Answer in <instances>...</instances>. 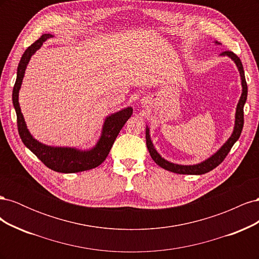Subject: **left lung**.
<instances>
[{
    "label": "left lung",
    "instance_id": "8db88e82",
    "mask_svg": "<svg viewBox=\"0 0 259 259\" xmlns=\"http://www.w3.org/2000/svg\"><path fill=\"white\" fill-rule=\"evenodd\" d=\"M216 44H221L219 42H215ZM222 55H227L229 56L234 62L240 71V75H241V81H242V95L240 97L239 104L237 106V112H236V124H234V130L232 135L230 136V138L227 140L226 144L219 149V150L214 154L211 155L209 159L203 161L202 163L195 164V165H178V164H174L170 163L166 160H164L162 156L156 152V150L154 149L151 139H150V135H149V128H146V144H147V148L149 150V153H150L152 160L158 164L159 166L163 167L164 169L173 171V173L176 174H187V175H202L205 174L207 171H210L211 169H214L215 167H217L219 164H221L225 158L227 156V154L229 153V151L231 150L232 146L234 145V143L237 142L239 139L241 132L243 128V124H244V111H243V107H244V104L247 98V84L245 81V75H244V70H243V66L242 62L240 60V58L237 56L236 54L230 52V51H226L223 52Z\"/></svg>",
    "mask_w": 259,
    "mask_h": 259
}]
</instances>
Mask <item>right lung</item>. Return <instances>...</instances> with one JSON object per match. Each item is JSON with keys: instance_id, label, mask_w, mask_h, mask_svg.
Returning a JSON list of instances; mask_svg holds the SVG:
<instances>
[{"instance_id": "add662e5", "label": "right lung", "mask_w": 259, "mask_h": 259, "mask_svg": "<svg viewBox=\"0 0 259 259\" xmlns=\"http://www.w3.org/2000/svg\"><path fill=\"white\" fill-rule=\"evenodd\" d=\"M52 37L45 33L23 53L17 69V79L13 89V104L17 114V126L19 136L27 148H29L49 168L59 173H77V171L95 168L103 163L110 152L115 138L119 135L124 124L130 119L133 109L131 107L109 115L104 124L103 134L97 145L92 150L80 151L74 148H61L46 146L35 140L29 133L18 103V93L26 71V67L31 56L41 48L44 41Z\"/></svg>"}]
</instances>
